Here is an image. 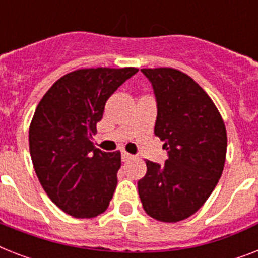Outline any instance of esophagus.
Here are the masks:
<instances>
[{
  "label": "esophagus",
  "mask_w": 258,
  "mask_h": 258,
  "mask_svg": "<svg viewBox=\"0 0 258 258\" xmlns=\"http://www.w3.org/2000/svg\"><path fill=\"white\" fill-rule=\"evenodd\" d=\"M131 159H134V155H131V154H128V153H125V151H123V153H121V161L128 162V161H131Z\"/></svg>",
  "instance_id": "34e87169"
}]
</instances>
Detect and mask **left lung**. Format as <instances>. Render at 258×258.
Returning a JSON list of instances; mask_svg holds the SVG:
<instances>
[{
    "instance_id": "obj_1",
    "label": "left lung",
    "mask_w": 258,
    "mask_h": 258,
    "mask_svg": "<svg viewBox=\"0 0 258 258\" xmlns=\"http://www.w3.org/2000/svg\"><path fill=\"white\" fill-rule=\"evenodd\" d=\"M157 100L154 134L165 142L163 165L146 161L138 182L145 212L162 222L192 216L206 202L224 171L226 128L218 109L190 76L172 68L141 70Z\"/></svg>"
}]
</instances>
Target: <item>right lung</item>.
Here are the masks:
<instances>
[{
	"mask_svg": "<svg viewBox=\"0 0 258 258\" xmlns=\"http://www.w3.org/2000/svg\"><path fill=\"white\" fill-rule=\"evenodd\" d=\"M138 68H87L62 76L38 103L29 127L34 171L50 200L75 218L108 208L117 183L120 151L91 142L108 97Z\"/></svg>",
	"mask_w": 258,
	"mask_h": 258,
	"instance_id": "right-lung-1",
	"label": "right lung"
}]
</instances>
